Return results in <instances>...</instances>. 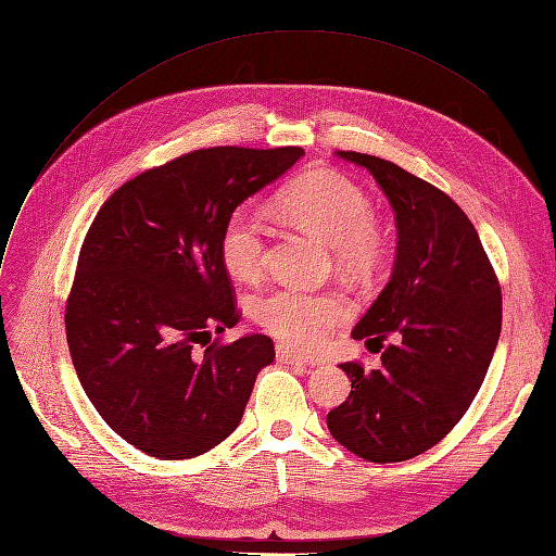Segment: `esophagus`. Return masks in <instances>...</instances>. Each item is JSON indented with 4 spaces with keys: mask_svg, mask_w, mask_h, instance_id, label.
<instances>
[{
    "mask_svg": "<svg viewBox=\"0 0 556 556\" xmlns=\"http://www.w3.org/2000/svg\"><path fill=\"white\" fill-rule=\"evenodd\" d=\"M276 354H278V358L282 361V363H296V366H305V363H308V358H305L303 354H296L294 350H290V348H285V344H278L276 348Z\"/></svg>",
    "mask_w": 556,
    "mask_h": 556,
    "instance_id": "obj_1",
    "label": "esophagus"
}]
</instances>
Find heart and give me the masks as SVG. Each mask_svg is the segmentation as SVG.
<instances>
[{
    "mask_svg": "<svg viewBox=\"0 0 556 556\" xmlns=\"http://www.w3.org/2000/svg\"><path fill=\"white\" fill-rule=\"evenodd\" d=\"M280 214L324 243L340 269L370 274L387 255V229L372 214L368 190L338 169H315L285 188L276 200ZM269 232L253 208H237L220 235V257L237 280L257 282L266 269ZM255 321L294 350H317L352 317V303L340 292H303L276 287L255 299Z\"/></svg>",
    "mask_w": 556,
    "mask_h": 556,
    "instance_id": "obj_1",
    "label": "heart"
}]
</instances>
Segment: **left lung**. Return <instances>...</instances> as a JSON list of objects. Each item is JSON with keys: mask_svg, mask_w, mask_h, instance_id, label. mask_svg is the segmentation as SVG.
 <instances>
[{"mask_svg": "<svg viewBox=\"0 0 556 556\" xmlns=\"http://www.w3.org/2000/svg\"><path fill=\"white\" fill-rule=\"evenodd\" d=\"M338 156L366 167L387 193L397 255L352 331L391 344L377 370L340 363L352 391L327 426L363 460L402 463L442 442L481 389L502 331V287L476 227L444 190L384 159Z\"/></svg>", "mask_w": 556, "mask_h": 556, "instance_id": "8db88e82", "label": "left lung"}]
</instances>
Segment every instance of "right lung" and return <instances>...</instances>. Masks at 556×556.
Masks as SVG:
<instances>
[{
	"label": "right lung",
	"mask_w": 556,
	"mask_h": 556,
	"mask_svg": "<svg viewBox=\"0 0 556 556\" xmlns=\"http://www.w3.org/2000/svg\"><path fill=\"white\" fill-rule=\"evenodd\" d=\"M303 156L301 147L195 149L105 200L66 299L75 372L105 424L159 460L232 434L269 336L212 340L241 319L220 235L235 208Z\"/></svg>",
	"instance_id": "1"
}]
</instances>
